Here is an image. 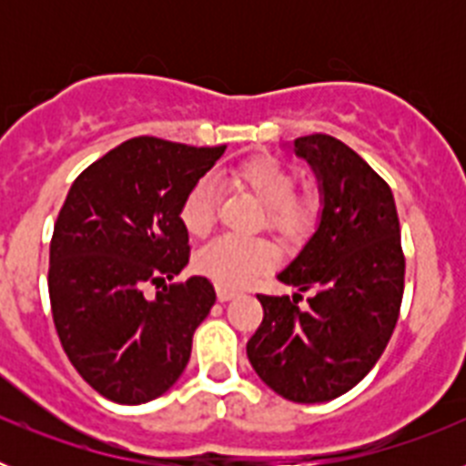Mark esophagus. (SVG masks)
Masks as SVG:
<instances>
[{"instance_id": "1", "label": "esophagus", "mask_w": 466, "mask_h": 466, "mask_svg": "<svg viewBox=\"0 0 466 466\" xmlns=\"http://www.w3.org/2000/svg\"><path fill=\"white\" fill-rule=\"evenodd\" d=\"M217 296H219V300H230V299H236L238 291L228 289V287H217Z\"/></svg>"}]
</instances>
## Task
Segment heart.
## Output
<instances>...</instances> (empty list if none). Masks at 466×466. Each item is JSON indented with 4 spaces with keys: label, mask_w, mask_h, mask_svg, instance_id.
I'll list each match as a JSON object with an SVG mask.
<instances>
[{
    "label": "heart",
    "mask_w": 466,
    "mask_h": 466,
    "mask_svg": "<svg viewBox=\"0 0 466 466\" xmlns=\"http://www.w3.org/2000/svg\"><path fill=\"white\" fill-rule=\"evenodd\" d=\"M228 182L242 191L252 193L263 205V219L268 230L278 233L282 240H300L315 228L319 219V198L310 191L296 193V172L270 156H257L228 175ZM179 221L191 238H205L217 221V193L209 179H198L179 205ZM278 252L268 240H238L221 238L208 245L196 257V268L209 279L240 289L252 282L257 275L273 268Z\"/></svg>",
    "instance_id": "heart-1"
}]
</instances>
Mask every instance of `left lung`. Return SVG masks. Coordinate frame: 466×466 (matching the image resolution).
<instances>
[{
    "label": "left lung",
    "mask_w": 466,
    "mask_h": 466,
    "mask_svg": "<svg viewBox=\"0 0 466 466\" xmlns=\"http://www.w3.org/2000/svg\"><path fill=\"white\" fill-rule=\"evenodd\" d=\"M322 188L315 236L278 275L294 296L257 294L263 322L247 357L279 397L322 403L371 371L397 327L406 258L392 188L357 151L331 135L294 139ZM300 290H310L299 307Z\"/></svg>",
    "instance_id": "8db88e82"
}]
</instances>
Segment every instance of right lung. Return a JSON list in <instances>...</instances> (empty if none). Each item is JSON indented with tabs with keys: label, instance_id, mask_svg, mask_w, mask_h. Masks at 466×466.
Returning a JSON list of instances; mask_svg holds the SVG:
<instances>
[{
	"label": "right lung",
	"instance_id": "1",
	"mask_svg": "<svg viewBox=\"0 0 466 466\" xmlns=\"http://www.w3.org/2000/svg\"><path fill=\"white\" fill-rule=\"evenodd\" d=\"M224 151L133 137L90 163L65 198L48 263L53 324L74 369L109 401H151L187 369L217 294L200 275L167 284L191 257L179 205Z\"/></svg>",
	"mask_w": 466,
	"mask_h": 466
}]
</instances>
